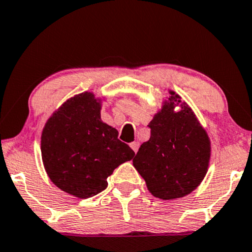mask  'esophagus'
<instances>
[{
	"label": "esophagus",
	"mask_w": 252,
	"mask_h": 252,
	"mask_svg": "<svg viewBox=\"0 0 252 252\" xmlns=\"http://www.w3.org/2000/svg\"><path fill=\"white\" fill-rule=\"evenodd\" d=\"M130 148H131L132 150L135 151V154L138 151V148H139V143L138 142H132V143H130Z\"/></svg>",
	"instance_id": "1"
}]
</instances>
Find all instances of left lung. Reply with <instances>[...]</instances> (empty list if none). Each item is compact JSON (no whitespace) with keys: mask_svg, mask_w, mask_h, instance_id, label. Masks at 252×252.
Instances as JSON below:
<instances>
[{"mask_svg":"<svg viewBox=\"0 0 252 252\" xmlns=\"http://www.w3.org/2000/svg\"><path fill=\"white\" fill-rule=\"evenodd\" d=\"M169 94L148 126L149 141L132 159L151 195L165 201L192 192L204 180L211 156L210 138L192 109L175 92Z\"/></svg>","mask_w":252,"mask_h":252,"instance_id":"8db88e82","label":"left lung"}]
</instances>
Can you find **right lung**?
<instances>
[{"instance_id": "right-lung-1", "label": "right lung", "mask_w": 252, "mask_h": 252, "mask_svg": "<svg viewBox=\"0 0 252 252\" xmlns=\"http://www.w3.org/2000/svg\"><path fill=\"white\" fill-rule=\"evenodd\" d=\"M101 108L94 93L78 94L54 111L42 131L45 171L59 189L78 198L103 191L115 169L135 156L101 120Z\"/></svg>"}]
</instances>
